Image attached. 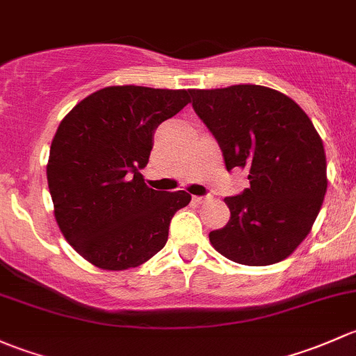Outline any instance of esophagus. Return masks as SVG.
Wrapping results in <instances>:
<instances>
[{
    "label": "esophagus",
    "instance_id": "34e87169",
    "mask_svg": "<svg viewBox=\"0 0 356 356\" xmlns=\"http://www.w3.org/2000/svg\"><path fill=\"white\" fill-rule=\"evenodd\" d=\"M209 200V197H193V202L195 204H204V202H207Z\"/></svg>",
    "mask_w": 356,
    "mask_h": 356
}]
</instances>
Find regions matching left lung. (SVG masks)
Instances as JSON below:
<instances>
[{
  "label": "left lung",
  "mask_w": 356,
  "mask_h": 356,
  "mask_svg": "<svg viewBox=\"0 0 356 356\" xmlns=\"http://www.w3.org/2000/svg\"><path fill=\"white\" fill-rule=\"evenodd\" d=\"M190 94L226 170H247L250 179L241 195L225 199L232 218L209 233L211 245L245 266L281 262L310 233L327 192L321 135L291 97L269 87L241 83Z\"/></svg>",
  "instance_id": "1"
}]
</instances>
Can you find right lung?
Segmentation results:
<instances>
[{"instance_id":"add662e5","label":"right lung","mask_w":356,"mask_h":356,"mask_svg":"<svg viewBox=\"0 0 356 356\" xmlns=\"http://www.w3.org/2000/svg\"><path fill=\"white\" fill-rule=\"evenodd\" d=\"M190 102V90L111 86L80 101L51 142L47 185L60 232L76 254L106 270H124L166 245L185 190L145 185L154 130Z\"/></svg>"}]
</instances>
